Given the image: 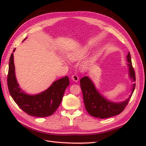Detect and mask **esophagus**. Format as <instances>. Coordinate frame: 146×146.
I'll return each instance as SVG.
<instances>
[{"mask_svg":"<svg viewBox=\"0 0 146 146\" xmlns=\"http://www.w3.org/2000/svg\"><path fill=\"white\" fill-rule=\"evenodd\" d=\"M72 79L73 81L77 82L78 81L79 77H78V76H77V75H73V76H72Z\"/></svg>","mask_w":146,"mask_h":146,"instance_id":"esophagus-1","label":"esophagus"}]
</instances>
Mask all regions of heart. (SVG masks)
<instances>
[{
	"instance_id": "1",
	"label": "heart",
	"mask_w": 146,
	"mask_h": 146,
	"mask_svg": "<svg viewBox=\"0 0 146 146\" xmlns=\"http://www.w3.org/2000/svg\"><path fill=\"white\" fill-rule=\"evenodd\" d=\"M87 51L88 50L86 47H83V48H80V49L74 50L68 53V58L72 61H77L83 58V57L85 56L87 54ZM88 65V62L85 61V62L83 63L82 65V68L83 69L86 68Z\"/></svg>"
}]
</instances>
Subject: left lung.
I'll use <instances>...</instances> for the list:
<instances>
[{"instance_id": "left-lung-1", "label": "left lung", "mask_w": 146, "mask_h": 146, "mask_svg": "<svg viewBox=\"0 0 146 146\" xmlns=\"http://www.w3.org/2000/svg\"><path fill=\"white\" fill-rule=\"evenodd\" d=\"M127 64L129 68V76L133 82H136L135 72L131 60L130 52L127 56ZM84 104L88 113L91 116L100 119L112 117L120 114L129 104L135 88V83L133 85L132 91L129 98L119 103L112 102L105 99L96 88L91 79L85 76L80 79Z\"/></svg>"}]
</instances>
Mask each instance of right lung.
I'll list each match as a JSON object with an SVG mask.
<instances>
[{"label":"right lung","mask_w":146,"mask_h":146,"mask_svg":"<svg viewBox=\"0 0 146 146\" xmlns=\"http://www.w3.org/2000/svg\"><path fill=\"white\" fill-rule=\"evenodd\" d=\"M7 85L13 99L24 112L32 116L47 117L51 116L58 108L66 88L69 85V80L66 76L55 81L47 90L41 93L35 95L26 94L19 88L17 82L12 53L9 61Z\"/></svg>","instance_id":"right-lung-1"}]
</instances>
